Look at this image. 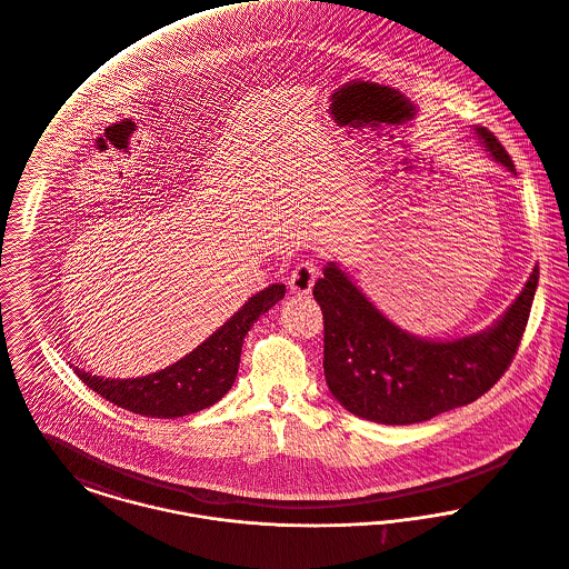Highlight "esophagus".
<instances>
[{
	"mask_svg": "<svg viewBox=\"0 0 569 569\" xmlns=\"http://www.w3.org/2000/svg\"><path fill=\"white\" fill-rule=\"evenodd\" d=\"M318 274H320V268L313 260H302L301 264L292 270V274L288 279V286L295 295L305 297V295L311 292Z\"/></svg>",
	"mask_w": 569,
	"mask_h": 569,
	"instance_id": "34e87169",
	"label": "esophagus"
}]
</instances>
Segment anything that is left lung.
Here are the masks:
<instances>
[{"label":"left lung","mask_w":569,"mask_h":569,"mask_svg":"<svg viewBox=\"0 0 569 569\" xmlns=\"http://www.w3.org/2000/svg\"><path fill=\"white\" fill-rule=\"evenodd\" d=\"M483 148L516 173L501 141L475 129ZM539 270L511 307L481 333L430 341L387 320L348 274L329 262L313 286L325 316V376L346 410L385 426L428 421L490 391L511 366L529 322Z\"/></svg>","instance_id":"1"}]
</instances>
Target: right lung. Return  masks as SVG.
<instances>
[{"label": "right lung", "mask_w": 569, "mask_h": 569, "mask_svg": "<svg viewBox=\"0 0 569 569\" xmlns=\"http://www.w3.org/2000/svg\"><path fill=\"white\" fill-rule=\"evenodd\" d=\"M286 286L272 283L253 295L234 316L173 366L139 378H102L74 368V373L101 398L143 417L173 419L221 400L234 385L244 335L253 322L283 299Z\"/></svg>", "instance_id": "add662e5"}]
</instances>
